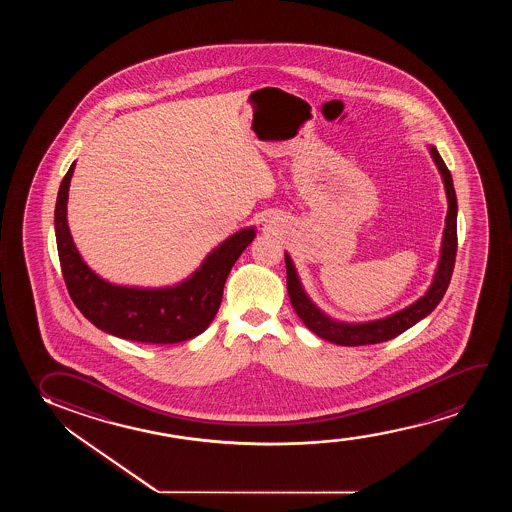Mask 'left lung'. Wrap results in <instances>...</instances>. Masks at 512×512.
<instances>
[{
	"label": "left lung",
	"mask_w": 512,
	"mask_h": 512,
	"mask_svg": "<svg viewBox=\"0 0 512 512\" xmlns=\"http://www.w3.org/2000/svg\"><path fill=\"white\" fill-rule=\"evenodd\" d=\"M428 152L439 169V175L444 183L446 199H448V213H446V222H444V231H442L441 255L437 260L434 278H432L427 292L421 295L418 301L409 304L407 308L395 311L385 318L369 320V322H341V320L327 315L325 311L316 306L315 302L311 301V297L302 287L294 260L288 255V252H285L288 297L294 306L295 313L299 315L311 332H315L316 336L322 337L330 343L341 344V346L383 343V341L393 339V337L400 336L402 332H406L407 329H411L414 323H418L425 316L430 315L437 308V304L442 301V297L448 290L453 267H455L458 204H456L453 178L442 161L441 155L437 152V148L434 145H428Z\"/></svg>",
	"instance_id": "1"
}]
</instances>
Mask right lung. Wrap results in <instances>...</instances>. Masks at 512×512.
Returning a JSON list of instances; mask_svg holds the SVG:
<instances>
[{"mask_svg": "<svg viewBox=\"0 0 512 512\" xmlns=\"http://www.w3.org/2000/svg\"><path fill=\"white\" fill-rule=\"evenodd\" d=\"M71 164L57 192L54 229L64 281L80 313L112 336L147 344L182 343L203 334L217 315L227 276L252 243L257 227H245L215 246L185 280L168 287H131L101 278L85 264L68 227Z\"/></svg>", "mask_w": 512, "mask_h": 512, "instance_id": "add662e5", "label": "right lung"}]
</instances>
